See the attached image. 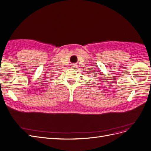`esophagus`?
<instances>
[{
    "label": "esophagus",
    "instance_id": "34e87169",
    "mask_svg": "<svg viewBox=\"0 0 151 151\" xmlns=\"http://www.w3.org/2000/svg\"><path fill=\"white\" fill-rule=\"evenodd\" d=\"M71 67L72 69H76L77 67V65H76V64H72V65H71Z\"/></svg>",
    "mask_w": 151,
    "mask_h": 151
}]
</instances>
